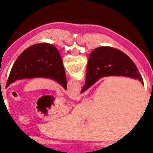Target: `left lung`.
<instances>
[{
  "mask_svg": "<svg viewBox=\"0 0 153 153\" xmlns=\"http://www.w3.org/2000/svg\"><path fill=\"white\" fill-rule=\"evenodd\" d=\"M33 78L54 79L67 90V78L58 49L50 44H38L23 51L14 62L6 87L16 80Z\"/></svg>",
  "mask_w": 153,
  "mask_h": 153,
  "instance_id": "left-lung-1",
  "label": "left lung"
}]
</instances>
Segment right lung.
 I'll return each mask as SVG.
<instances>
[{
  "label": "right lung",
  "instance_id": "right-lung-1",
  "mask_svg": "<svg viewBox=\"0 0 153 153\" xmlns=\"http://www.w3.org/2000/svg\"><path fill=\"white\" fill-rule=\"evenodd\" d=\"M114 75L133 78L143 83V79L137 67L125 53L110 47H100L94 49L89 57L86 83L81 92L83 93L101 78Z\"/></svg>",
  "mask_w": 153,
  "mask_h": 153
}]
</instances>
